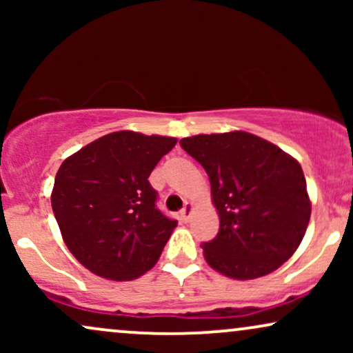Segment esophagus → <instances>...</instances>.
<instances>
[{
  "label": "esophagus",
  "instance_id": "obj_1",
  "mask_svg": "<svg viewBox=\"0 0 353 353\" xmlns=\"http://www.w3.org/2000/svg\"><path fill=\"white\" fill-rule=\"evenodd\" d=\"M190 216H192V204H190V202H185L184 209L181 210V219H182V222H189Z\"/></svg>",
  "mask_w": 353,
  "mask_h": 353
}]
</instances>
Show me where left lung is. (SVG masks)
I'll return each mask as SVG.
<instances>
[{
	"instance_id": "left-lung-1",
	"label": "left lung",
	"mask_w": 353,
	"mask_h": 353,
	"mask_svg": "<svg viewBox=\"0 0 353 353\" xmlns=\"http://www.w3.org/2000/svg\"><path fill=\"white\" fill-rule=\"evenodd\" d=\"M179 144L208 172L221 221L217 236L202 242L208 264L249 281L289 261L310 219L301 164L244 131L184 137Z\"/></svg>"
}]
</instances>
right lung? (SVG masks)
I'll return each mask as SVG.
<instances>
[{
  "label": "right lung",
  "mask_w": 353,
  "mask_h": 353,
  "mask_svg": "<svg viewBox=\"0 0 353 353\" xmlns=\"http://www.w3.org/2000/svg\"><path fill=\"white\" fill-rule=\"evenodd\" d=\"M176 137L111 132L61 164L51 205L71 254L92 274L132 281L156 264L177 225L157 209L152 169Z\"/></svg>",
  "instance_id": "add662e5"
}]
</instances>
